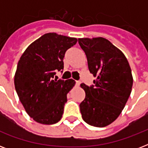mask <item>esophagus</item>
<instances>
[{"instance_id":"esophagus-1","label":"esophagus","mask_w":148,"mask_h":148,"mask_svg":"<svg viewBox=\"0 0 148 148\" xmlns=\"http://www.w3.org/2000/svg\"><path fill=\"white\" fill-rule=\"evenodd\" d=\"M81 84V81H76V85L77 86H79Z\"/></svg>"}]
</instances>
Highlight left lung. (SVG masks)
<instances>
[{"label":"left lung","instance_id":"obj_1","mask_svg":"<svg viewBox=\"0 0 148 148\" xmlns=\"http://www.w3.org/2000/svg\"><path fill=\"white\" fill-rule=\"evenodd\" d=\"M78 43L96 77L93 85L81 84L85 91L80 103L82 118L91 126H108L121 114L131 95V67L122 51L105 38H79Z\"/></svg>","mask_w":148,"mask_h":148}]
</instances>
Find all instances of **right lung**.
Masks as SVG:
<instances>
[{"instance_id":"right-lung-1","label":"right lung","mask_w":148,"mask_h":148,"mask_svg":"<svg viewBox=\"0 0 148 148\" xmlns=\"http://www.w3.org/2000/svg\"><path fill=\"white\" fill-rule=\"evenodd\" d=\"M77 38L45 34L27 47L14 75L15 90L26 112L38 123L56 124L62 117L67 95L75 84L72 79H53L64 69L65 52Z\"/></svg>"}]
</instances>
